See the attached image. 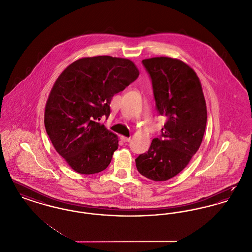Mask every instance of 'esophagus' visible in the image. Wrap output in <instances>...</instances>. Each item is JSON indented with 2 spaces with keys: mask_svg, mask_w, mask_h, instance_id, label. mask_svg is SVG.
Masks as SVG:
<instances>
[{
  "mask_svg": "<svg viewBox=\"0 0 252 252\" xmlns=\"http://www.w3.org/2000/svg\"><path fill=\"white\" fill-rule=\"evenodd\" d=\"M121 141L124 143H127L130 141V137H126V136H121Z\"/></svg>",
  "mask_w": 252,
  "mask_h": 252,
  "instance_id": "34e87169",
  "label": "esophagus"
}]
</instances>
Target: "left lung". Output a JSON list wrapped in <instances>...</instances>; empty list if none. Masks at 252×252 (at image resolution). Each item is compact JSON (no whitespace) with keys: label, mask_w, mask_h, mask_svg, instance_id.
<instances>
[{"label":"left lung","mask_w":252,"mask_h":252,"mask_svg":"<svg viewBox=\"0 0 252 252\" xmlns=\"http://www.w3.org/2000/svg\"><path fill=\"white\" fill-rule=\"evenodd\" d=\"M142 62L152 81L157 109L167 120L160 137L135 159L136 167L149 180L164 181L188 165L202 143L206 102L198 76L183 61L159 57Z\"/></svg>","instance_id":"obj_1"}]
</instances>
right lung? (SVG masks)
Listing matches in <instances>:
<instances>
[{
  "label": "right lung",
  "mask_w": 252,
  "mask_h": 252,
  "mask_svg": "<svg viewBox=\"0 0 252 252\" xmlns=\"http://www.w3.org/2000/svg\"><path fill=\"white\" fill-rule=\"evenodd\" d=\"M131 60L109 56L70 64L53 86L44 126L57 152L72 170L92 175L108 167L118 137L99 121L110 114V101L139 76Z\"/></svg>",
  "instance_id": "1"
}]
</instances>
